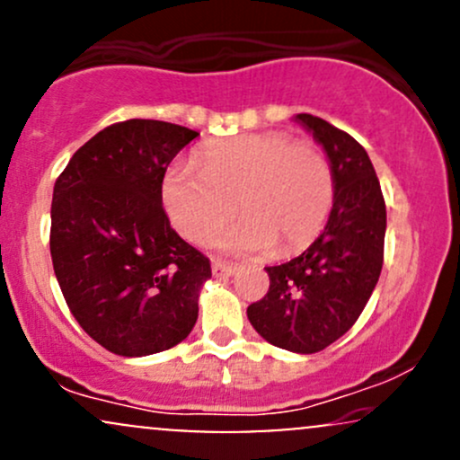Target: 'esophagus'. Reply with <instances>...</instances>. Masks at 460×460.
<instances>
[{
  "label": "esophagus",
  "mask_w": 460,
  "mask_h": 460,
  "mask_svg": "<svg viewBox=\"0 0 460 460\" xmlns=\"http://www.w3.org/2000/svg\"><path fill=\"white\" fill-rule=\"evenodd\" d=\"M237 272L235 263H226V261H214L212 263V274L216 279H225V277H234Z\"/></svg>",
  "instance_id": "1"
}]
</instances>
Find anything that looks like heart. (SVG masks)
I'll use <instances>...</instances> for the list:
<instances>
[{"label":"heart","mask_w":460,"mask_h":460,"mask_svg":"<svg viewBox=\"0 0 460 460\" xmlns=\"http://www.w3.org/2000/svg\"><path fill=\"white\" fill-rule=\"evenodd\" d=\"M332 194L331 166L318 146L281 131L212 140L194 153V168L172 166L162 179L168 220L194 244L212 240L235 208L244 212L216 242L235 255L311 244L324 229Z\"/></svg>","instance_id":"heart-1"}]
</instances>
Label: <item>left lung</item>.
I'll list each match as a JSON object with an SVG mask.
<instances>
[{
    "label": "left lung",
    "instance_id": "1",
    "mask_svg": "<svg viewBox=\"0 0 460 460\" xmlns=\"http://www.w3.org/2000/svg\"><path fill=\"white\" fill-rule=\"evenodd\" d=\"M294 120L329 157L332 209L303 255L266 268L270 288L246 315L268 344L311 355L350 331L372 296L383 268L387 212L367 151L350 134L311 114Z\"/></svg>",
    "mask_w": 460,
    "mask_h": 460
}]
</instances>
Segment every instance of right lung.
<instances>
[{
	"label": "right lung",
	"instance_id": "add662e5",
	"mask_svg": "<svg viewBox=\"0 0 460 460\" xmlns=\"http://www.w3.org/2000/svg\"><path fill=\"white\" fill-rule=\"evenodd\" d=\"M199 131L131 119L79 146L51 200V261L73 318L105 350L146 357L177 346L212 277L162 208L168 164Z\"/></svg>",
	"mask_w": 460,
	"mask_h": 460
}]
</instances>
